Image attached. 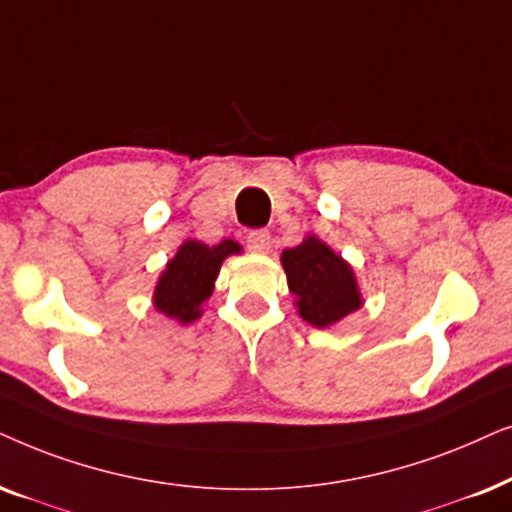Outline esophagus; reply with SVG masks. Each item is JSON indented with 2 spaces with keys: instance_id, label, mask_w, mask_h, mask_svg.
Masks as SVG:
<instances>
[{
  "instance_id": "1",
  "label": "esophagus",
  "mask_w": 512,
  "mask_h": 512,
  "mask_svg": "<svg viewBox=\"0 0 512 512\" xmlns=\"http://www.w3.org/2000/svg\"><path fill=\"white\" fill-rule=\"evenodd\" d=\"M245 243L252 252H267L271 248V234L267 229H255L245 236Z\"/></svg>"
}]
</instances>
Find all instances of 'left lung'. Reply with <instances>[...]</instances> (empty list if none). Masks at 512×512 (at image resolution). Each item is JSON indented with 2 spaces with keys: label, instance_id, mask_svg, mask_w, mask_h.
Wrapping results in <instances>:
<instances>
[{
  "label": "left lung",
  "instance_id": "obj_1",
  "mask_svg": "<svg viewBox=\"0 0 512 512\" xmlns=\"http://www.w3.org/2000/svg\"><path fill=\"white\" fill-rule=\"evenodd\" d=\"M281 264L299 316L309 325L332 327L363 306L351 264L320 238L309 236L283 250Z\"/></svg>",
  "mask_w": 512,
  "mask_h": 512
}]
</instances>
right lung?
Segmentation results:
<instances>
[{
    "mask_svg": "<svg viewBox=\"0 0 512 512\" xmlns=\"http://www.w3.org/2000/svg\"><path fill=\"white\" fill-rule=\"evenodd\" d=\"M236 252H241V245L231 238L217 245H206L201 241L182 243L154 288L156 311L182 325L201 318V306L213 295L222 262Z\"/></svg>",
    "mask_w": 512,
    "mask_h": 512,
    "instance_id": "add662e5",
    "label": "right lung"
}]
</instances>
